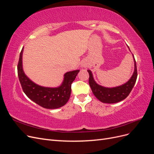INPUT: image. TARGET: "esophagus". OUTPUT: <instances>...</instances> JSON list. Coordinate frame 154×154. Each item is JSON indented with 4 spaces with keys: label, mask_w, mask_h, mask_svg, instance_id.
Wrapping results in <instances>:
<instances>
[{
    "label": "esophagus",
    "mask_w": 154,
    "mask_h": 154,
    "mask_svg": "<svg viewBox=\"0 0 154 154\" xmlns=\"http://www.w3.org/2000/svg\"><path fill=\"white\" fill-rule=\"evenodd\" d=\"M82 67H85V64H83V65H82Z\"/></svg>",
    "instance_id": "1"
}]
</instances>
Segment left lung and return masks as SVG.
<instances>
[{"label": "left lung", "instance_id": "8db88e82", "mask_svg": "<svg viewBox=\"0 0 154 154\" xmlns=\"http://www.w3.org/2000/svg\"><path fill=\"white\" fill-rule=\"evenodd\" d=\"M133 58L134 62V71L132 76L128 82L118 87L111 88L105 87L97 84L94 80L91 71L87 70L88 74H89V80H88L89 85L93 94L97 100L105 103H115L125 100L129 95L136 83L137 76L136 62L134 55Z\"/></svg>", "mask_w": 154, "mask_h": 154}]
</instances>
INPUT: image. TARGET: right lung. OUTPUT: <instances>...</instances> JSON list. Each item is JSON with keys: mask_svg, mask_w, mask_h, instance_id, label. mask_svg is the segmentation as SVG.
I'll use <instances>...</instances> for the list:
<instances>
[{"mask_svg": "<svg viewBox=\"0 0 154 154\" xmlns=\"http://www.w3.org/2000/svg\"><path fill=\"white\" fill-rule=\"evenodd\" d=\"M22 48L18 63V76L22 90L29 98L45 109H55L65 105L71 93V84L80 70L69 71L64 74L62 84L58 87H42L31 81L23 70Z\"/></svg>", "mask_w": 154, "mask_h": 154, "instance_id": "obj_1", "label": "right lung"}]
</instances>
